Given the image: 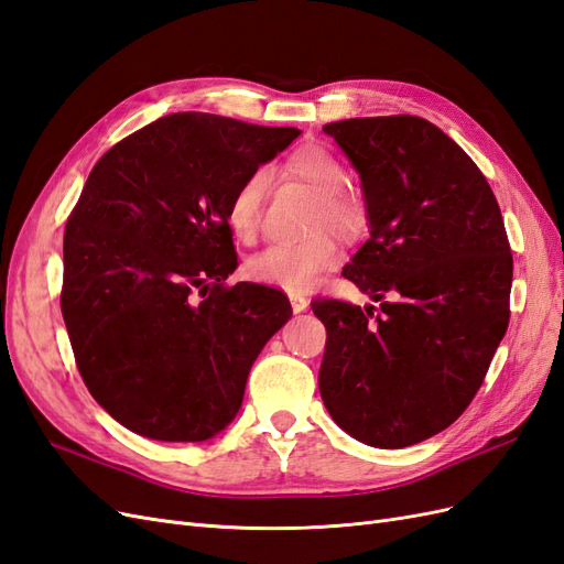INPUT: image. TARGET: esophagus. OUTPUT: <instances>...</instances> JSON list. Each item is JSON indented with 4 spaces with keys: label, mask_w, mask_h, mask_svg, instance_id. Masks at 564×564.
I'll return each mask as SVG.
<instances>
[{
    "label": "esophagus",
    "mask_w": 564,
    "mask_h": 564,
    "mask_svg": "<svg viewBox=\"0 0 564 564\" xmlns=\"http://www.w3.org/2000/svg\"><path fill=\"white\" fill-rule=\"evenodd\" d=\"M289 301H292V311L294 313H303L305 308H308V299H305L303 294L292 292V294H289Z\"/></svg>",
    "instance_id": "esophagus-1"
}]
</instances>
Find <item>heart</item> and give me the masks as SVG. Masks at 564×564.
I'll return each mask as SVG.
<instances>
[{
  "label": "heart",
  "mask_w": 564,
  "mask_h": 564,
  "mask_svg": "<svg viewBox=\"0 0 564 564\" xmlns=\"http://www.w3.org/2000/svg\"><path fill=\"white\" fill-rule=\"evenodd\" d=\"M289 172L313 185L319 193V204L313 216L311 230L329 228L340 237L360 235L367 224V209L360 197L344 191L348 183L346 164L340 162L329 148L303 145L289 158ZM268 187V172L256 169L247 174L235 187L226 220L237 240L251 242L261 226V207ZM336 263V247L327 235H313L308 240L294 245H270L263 251L253 253L247 261L249 280L280 286L289 292H303L311 289L322 272H327Z\"/></svg>",
  "instance_id": "obj_1"
}]
</instances>
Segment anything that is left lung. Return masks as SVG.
<instances>
[{"instance_id":"left-lung-1","label":"left lung","mask_w":564,"mask_h":564,"mask_svg":"<svg viewBox=\"0 0 564 564\" xmlns=\"http://www.w3.org/2000/svg\"><path fill=\"white\" fill-rule=\"evenodd\" d=\"M360 174L369 240L344 268L373 305L313 301L319 395L355 440L400 449L466 412L508 329L513 253L487 178L412 115L324 127Z\"/></svg>"}]
</instances>
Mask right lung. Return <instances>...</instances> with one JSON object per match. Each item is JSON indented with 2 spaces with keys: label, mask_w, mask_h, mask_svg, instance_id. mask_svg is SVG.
Segmentation results:
<instances>
[{
  "label": "right lung",
  "mask_w": 564,
  "mask_h": 564,
  "mask_svg": "<svg viewBox=\"0 0 564 564\" xmlns=\"http://www.w3.org/2000/svg\"><path fill=\"white\" fill-rule=\"evenodd\" d=\"M299 133L176 112L91 169L65 226L61 311L84 383L131 433L204 442L240 412L292 305L280 289L224 284L237 268L226 209Z\"/></svg>",
  "instance_id": "add662e5"
}]
</instances>
